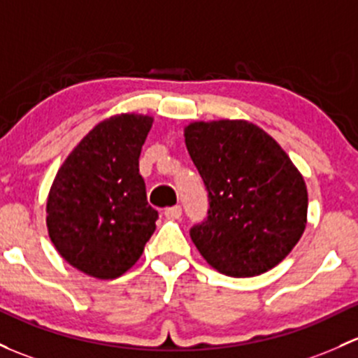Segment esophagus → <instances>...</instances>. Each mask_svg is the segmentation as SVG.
Returning <instances> with one entry per match:
<instances>
[{"instance_id": "34e87169", "label": "esophagus", "mask_w": 358, "mask_h": 358, "mask_svg": "<svg viewBox=\"0 0 358 358\" xmlns=\"http://www.w3.org/2000/svg\"><path fill=\"white\" fill-rule=\"evenodd\" d=\"M164 216H166L168 220H180V217H182V208H180V206H173V208L164 209Z\"/></svg>"}]
</instances>
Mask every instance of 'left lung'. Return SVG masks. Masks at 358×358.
<instances>
[{"label":"left lung","mask_w":358,"mask_h":358,"mask_svg":"<svg viewBox=\"0 0 358 358\" xmlns=\"http://www.w3.org/2000/svg\"><path fill=\"white\" fill-rule=\"evenodd\" d=\"M183 135L209 192L208 220L190 229L202 257L233 278L280 264L307 224L306 180L288 154L247 120L192 122Z\"/></svg>","instance_id":"1"}]
</instances>
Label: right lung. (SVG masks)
Returning a JSON list of instances; mask_svg holds the SVG:
<instances>
[{"label":"right lung","mask_w":358,"mask_h":358,"mask_svg":"<svg viewBox=\"0 0 358 358\" xmlns=\"http://www.w3.org/2000/svg\"><path fill=\"white\" fill-rule=\"evenodd\" d=\"M154 118L122 113L75 145L48 194L46 224L58 254L87 276L115 280L141 259L156 229L138 157Z\"/></svg>","instance_id":"right-lung-1"}]
</instances>
